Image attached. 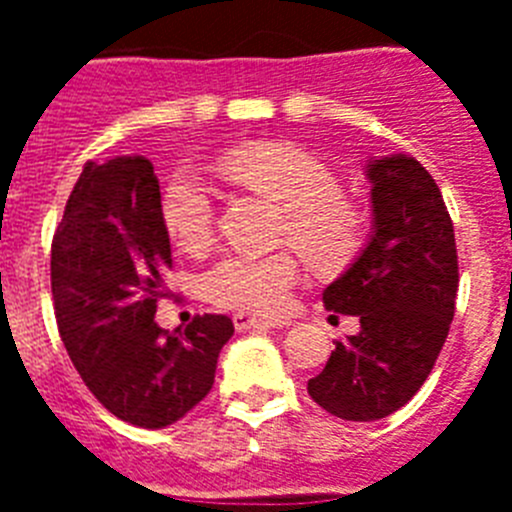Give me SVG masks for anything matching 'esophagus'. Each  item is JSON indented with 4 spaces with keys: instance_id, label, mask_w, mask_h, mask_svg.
Returning a JSON list of instances; mask_svg holds the SVG:
<instances>
[{
    "instance_id": "obj_1",
    "label": "esophagus",
    "mask_w": 512,
    "mask_h": 512,
    "mask_svg": "<svg viewBox=\"0 0 512 512\" xmlns=\"http://www.w3.org/2000/svg\"><path fill=\"white\" fill-rule=\"evenodd\" d=\"M235 330H256V328H277V325H289L284 320H269V318H256V315H248V312H235L233 315Z\"/></svg>"
}]
</instances>
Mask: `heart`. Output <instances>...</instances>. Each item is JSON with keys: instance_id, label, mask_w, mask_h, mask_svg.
<instances>
[{"instance_id": "heart-1", "label": "heart", "mask_w": 512, "mask_h": 512, "mask_svg": "<svg viewBox=\"0 0 512 512\" xmlns=\"http://www.w3.org/2000/svg\"><path fill=\"white\" fill-rule=\"evenodd\" d=\"M220 174L284 210L279 241L295 246L318 274H341L369 238V212L341 192L336 174L289 143H251L225 153ZM161 223L174 246L202 251L212 241V194L192 169L171 174L161 192ZM300 277L289 251L271 256H225L202 274V292L225 310L277 315Z\"/></svg>"}]
</instances>
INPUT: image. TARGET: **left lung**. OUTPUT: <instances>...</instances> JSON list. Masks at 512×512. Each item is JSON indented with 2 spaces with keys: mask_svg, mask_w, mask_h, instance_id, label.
Listing matches in <instances>:
<instances>
[{
  "mask_svg": "<svg viewBox=\"0 0 512 512\" xmlns=\"http://www.w3.org/2000/svg\"><path fill=\"white\" fill-rule=\"evenodd\" d=\"M372 235L323 292L361 330L336 343L307 392L330 415L369 423L400 410L428 379L449 336L459 287L454 223L441 189L405 153L374 156Z\"/></svg>",
  "mask_w": 512,
  "mask_h": 512,
  "instance_id": "1",
  "label": "left lung"
}]
</instances>
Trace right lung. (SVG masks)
Segmentation results:
<instances>
[{
    "label": "right lung",
    "mask_w": 512,
    "mask_h": 512,
    "mask_svg": "<svg viewBox=\"0 0 512 512\" xmlns=\"http://www.w3.org/2000/svg\"><path fill=\"white\" fill-rule=\"evenodd\" d=\"M146 156L89 161L51 246L61 341L104 408L140 428H166L212 390L228 315H197L174 333L156 323L169 295L171 243Z\"/></svg>",
    "instance_id": "right-lung-1"
}]
</instances>
